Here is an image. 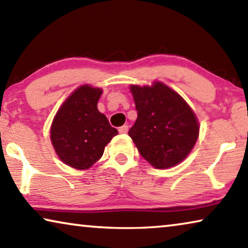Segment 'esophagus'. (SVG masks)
I'll list each match as a JSON object with an SVG mask.
<instances>
[{
	"label": "esophagus",
	"instance_id": "34e87169",
	"mask_svg": "<svg viewBox=\"0 0 248 248\" xmlns=\"http://www.w3.org/2000/svg\"><path fill=\"white\" fill-rule=\"evenodd\" d=\"M118 131H119V134H127L128 132V125H123V127H120L118 129Z\"/></svg>",
	"mask_w": 248,
	"mask_h": 248
}]
</instances>
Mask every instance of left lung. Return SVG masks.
Listing matches in <instances>:
<instances>
[{"label":"left lung","instance_id":"left-lung-1","mask_svg":"<svg viewBox=\"0 0 248 248\" xmlns=\"http://www.w3.org/2000/svg\"><path fill=\"white\" fill-rule=\"evenodd\" d=\"M138 117L129 130L140 155L157 169L170 168L186 158L197 141V117L187 102L159 81L151 87L132 84Z\"/></svg>","mask_w":248,"mask_h":248}]
</instances>
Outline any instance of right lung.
Returning a JSON list of instances; mask_svg holds the SVG:
<instances>
[{
    "mask_svg": "<svg viewBox=\"0 0 248 248\" xmlns=\"http://www.w3.org/2000/svg\"><path fill=\"white\" fill-rule=\"evenodd\" d=\"M100 88L81 86L58 110L51 125V141L59 158L70 167L83 170L102 157L118 130L99 112Z\"/></svg>",
    "mask_w": 248,
    "mask_h": 248,
    "instance_id": "right-lung-1",
    "label": "right lung"
}]
</instances>
